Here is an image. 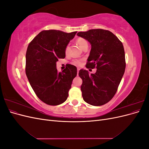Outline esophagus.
<instances>
[{
	"instance_id": "obj_1",
	"label": "esophagus",
	"mask_w": 149,
	"mask_h": 149,
	"mask_svg": "<svg viewBox=\"0 0 149 149\" xmlns=\"http://www.w3.org/2000/svg\"><path fill=\"white\" fill-rule=\"evenodd\" d=\"M79 69L78 68V73H79Z\"/></svg>"
}]
</instances>
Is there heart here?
<instances>
[{"instance_id":"1","label":"heart","mask_w":149,"mask_h":149,"mask_svg":"<svg viewBox=\"0 0 149 149\" xmlns=\"http://www.w3.org/2000/svg\"><path fill=\"white\" fill-rule=\"evenodd\" d=\"M76 43H77L78 45L83 49L86 47H88V42L86 40L83 38H78L77 40H76ZM69 51H70V47L69 45H67L65 48V53L66 55L68 54ZM83 60H74L73 61H72L71 63L75 66H80L83 65Z\"/></svg>"}]
</instances>
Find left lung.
<instances>
[{
  "label": "left lung",
  "mask_w": 149,
  "mask_h": 149,
  "mask_svg": "<svg viewBox=\"0 0 149 149\" xmlns=\"http://www.w3.org/2000/svg\"><path fill=\"white\" fill-rule=\"evenodd\" d=\"M91 43L87 68H96L94 74L80 70L81 86L85 102L92 106L105 104L117 92L125 69L123 45L111 31L103 29H91L77 33Z\"/></svg>",
  "instance_id": "left-lung-1"
}]
</instances>
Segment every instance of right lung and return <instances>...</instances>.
Wrapping results in <instances>:
<instances>
[{"mask_svg":"<svg viewBox=\"0 0 149 149\" xmlns=\"http://www.w3.org/2000/svg\"><path fill=\"white\" fill-rule=\"evenodd\" d=\"M76 33L43 30L29 45L26 75L36 95L47 104H61L68 96L72 81L77 75V68L69 64L58 73L56 62L59 58H65V48Z\"/></svg>","mask_w":149,"mask_h":149,"instance_id":"right-lung-1","label":"right lung"}]
</instances>
